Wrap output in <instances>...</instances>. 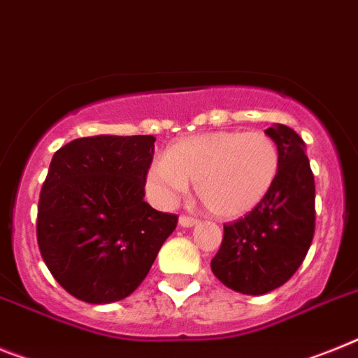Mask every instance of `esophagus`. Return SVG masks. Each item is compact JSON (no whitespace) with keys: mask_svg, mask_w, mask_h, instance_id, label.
<instances>
[{"mask_svg":"<svg viewBox=\"0 0 358 358\" xmlns=\"http://www.w3.org/2000/svg\"><path fill=\"white\" fill-rule=\"evenodd\" d=\"M197 222H199V219H197V217H192V215L179 217V224L185 226V228H192V226H195Z\"/></svg>","mask_w":358,"mask_h":358,"instance_id":"34e87169","label":"esophagus"}]
</instances>
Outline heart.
Segmentation results:
<instances>
[{
    "label": "heart",
    "instance_id": "b5f03b06",
    "mask_svg": "<svg viewBox=\"0 0 358 358\" xmlns=\"http://www.w3.org/2000/svg\"><path fill=\"white\" fill-rule=\"evenodd\" d=\"M280 155L264 132H206L185 137L148 170V190L161 204H173L195 182L204 208L222 219L252 212L271 190Z\"/></svg>",
    "mask_w": 358,
    "mask_h": 358
}]
</instances>
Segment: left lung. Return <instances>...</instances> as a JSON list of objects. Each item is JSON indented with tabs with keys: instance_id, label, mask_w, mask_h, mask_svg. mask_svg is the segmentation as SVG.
<instances>
[{
	"instance_id": "obj_1",
	"label": "left lung",
	"mask_w": 358,
	"mask_h": 358,
	"mask_svg": "<svg viewBox=\"0 0 358 358\" xmlns=\"http://www.w3.org/2000/svg\"><path fill=\"white\" fill-rule=\"evenodd\" d=\"M266 134L279 148L277 179L248 215L224 224L212 259L217 279L246 295L282 286L299 270L315 234V179L304 141L286 124H273Z\"/></svg>"
}]
</instances>
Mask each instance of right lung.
<instances>
[{"mask_svg": "<svg viewBox=\"0 0 358 358\" xmlns=\"http://www.w3.org/2000/svg\"><path fill=\"white\" fill-rule=\"evenodd\" d=\"M154 136L79 137L61 146L38 204V246L52 277L90 304L121 301L145 280L177 215L146 203Z\"/></svg>", "mask_w": 358, "mask_h": 358, "instance_id": "add662e5", "label": "right lung"}]
</instances>
